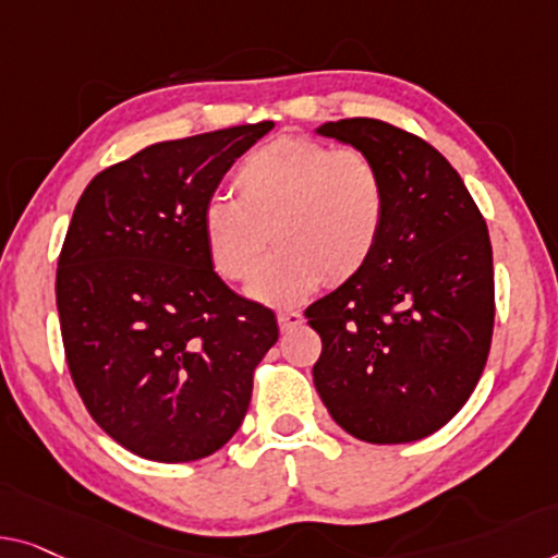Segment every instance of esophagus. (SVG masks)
<instances>
[{
  "instance_id": "obj_1",
  "label": "esophagus",
  "mask_w": 558,
  "mask_h": 558,
  "mask_svg": "<svg viewBox=\"0 0 558 558\" xmlns=\"http://www.w3.org/2000/svg\"><path fill=\"white\" fill-rule=\"evenodd\" d=\"M303 323V315L298 311H278V326L280 330H290L295 326H301Z\"/></svg>"
}]
</instances>
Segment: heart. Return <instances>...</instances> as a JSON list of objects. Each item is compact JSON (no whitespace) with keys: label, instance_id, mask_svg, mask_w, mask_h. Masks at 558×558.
I'll return each mask as SVG.
<instances>
[{"label":"heart","instance_id":"obj_1","mask_svg":"<svg viewBox=\"0 0 558 558\" xmlns=\"http://www.w3.org/2000/svg\"><path fill=\"white\" fill-rule=\"evenodd\" d=\"M235 199L210 197L203 240L220 278L247 282L267 254L281 251L253 282L263 303L288 305L323 278L359 276L384 238L388 185L361 147H332L315 137H278L243 157L230 180Z\"/></svg>","mask_w":558,"mask_h":558}]
</instances>
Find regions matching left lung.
<instances>
[{
	"mask_svg": "<svg viewBox=\"0 0 558 558\" xmlns=\"http://www.w3.org/2000/svg\"><path fill=\"white\" fill-rule=\"evenodd\" d=\"M318 132L373 155L388 185V218L359 276L307 305V326L323 340L313 384L355 438H426L463 409L492 351L486 220L451 162L413 132L371 118Z\"/></svg>",
	"mask_w": 558,
	"mask_h": 558,
	"instance_id": "obj_1",
	"label": "left lung"
}]
</instances>
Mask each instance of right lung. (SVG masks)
I'll use <instances>...</instances> for the list:
<instances>
[{"label":"right lung","mask_w":558,"mask_h":558,"mask_svg":"<svg viewBox=\"0 0 558 558\" xmlns=\"http://www.w3.org/2000/svg\"><path fill=\"white\" fill-rule=\"evenodd\" d=\"M272 122L157 143L95 174L57 260L72 384L107 436L160 463L205 459L243 423L276 345L270 307L213 270L203 207Z\"/></svg>","instance_id":"1"}]
</instances>
